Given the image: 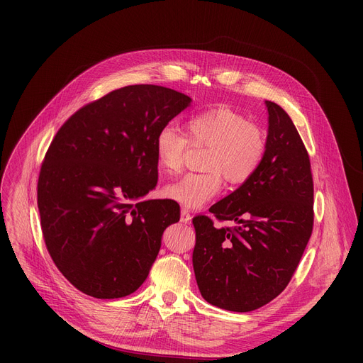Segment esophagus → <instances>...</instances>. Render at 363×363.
<instances>
[{
  "mask_svg": "<svg viewBox=\"0 0 363 363\" xmlns=\"http://www.w3.org/2000/svg\"><path fill=\"white\" fill-rule=\"evenodd\" d=\"M181 222L182 223H189V222H191V215H189V212L186 211V208H182V211H181Z\"/></svg>",
  "mask_w": 363,
  "mask_h": 363,
  "instance_id": "34e87169",
  "label": "esophagus"
}]
</instances>
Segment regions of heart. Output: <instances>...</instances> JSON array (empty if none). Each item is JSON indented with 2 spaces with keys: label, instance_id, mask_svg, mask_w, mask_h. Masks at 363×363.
<instances>
[{
  "label": "heart",
  "instance_id": "obj_1",
  "mask_svg": "<svg viewBox=\"0 0 363 363\" xmlns=\"http://www.w3.org/2000/svg\"><path fill=\"white\" fill-rule=\"evenodd\" d=\"M189 144L206 145L203 174H188L163 188V196L185 208H199L220 189V175L231 184L249 179L260 166L266 140L263 132L242 114L228 107L201 111L186 122V135L175 125L162 126L155 138L159 166L178 174Z\"/></svg>",
  "mask_w": 363,
  "mask_h": 363
}]
</instances>
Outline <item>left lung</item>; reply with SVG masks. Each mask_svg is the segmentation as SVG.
<instances>
[{"label":"left lung","mask_w":363,"mask_h":363,"mask_svg":"<svg viewBox=\"0 0 363 363\" xmlns=\"http://www.w3.org/2000/svg\"><path fill=\"white\" fill-rule=\"evenodd\" d=\"M268 137L255 174L208 212L193 219V266L206 301L231 312H252L279 296L294 275L313 228L309 155L282 107L264 101Z\"/></svg>","instance_id":"1"}]
</instances>
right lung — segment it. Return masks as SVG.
<instances>
[{
    "label": "right lung",
    "mask_w": 363,
    "mask_h": 363,
    "mask_svg": "<svg viewBox=\"0 0 363 363\" xmlns=\"http://www.w3.org/2000/svg\"><path fill=\"white\" fill-rule=\"evenodd\" d=\"M191 99L159 85H129L92 101L55 133L38 179L47 250L65 278L95 298L137 291L174 200H144L157 184L155 138Z\"/></svg>",
    "instance_id": "obj_1"
}]
</instances>
